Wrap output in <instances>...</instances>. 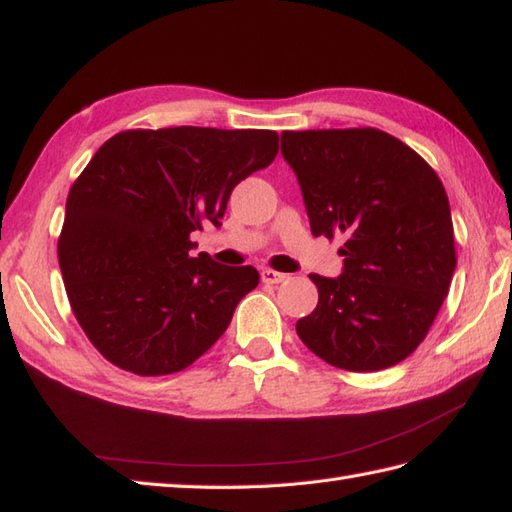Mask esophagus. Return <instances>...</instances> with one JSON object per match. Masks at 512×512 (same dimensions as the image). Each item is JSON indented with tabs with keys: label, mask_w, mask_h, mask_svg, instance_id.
Wrapping results in <instances>:
<instances>
[{
	"label": "esophagus",
	"mask_w": 512,
	"mask_h": 512,
	"mask_svg": "<svg viewBox=\"0 0 512 512\" xmlns=\"http://www.w3.org/2000/svg\"><path fill=\"white\" fill-rule=\"evenodd\" d=\"M286 279H288V275L277 273V270H270V268L262 270V281H264V284L275 286V284H281V281H286Z\"/></svg>",
	"instance_id": "obj_1"
}]
</instances>
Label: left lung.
<instances>
[{
	"label": "left lung",
	"instance_id": "obj_1",
	"mask_svg": "<svg viewBox=\"0 0 512 512\" xmlns=\"http://www.w3.org/2000/svg\"><path fill=\"white\" fill-rule=\"evenodd\" d=\"M314 237H343L339 277L310 275L319 303L297 321L310 352L350 372L396 365L447 297L455 244L447 191L416 151L380 129L281 134Z\"/></svg>",
	"mask_w": 512,
	"mask_h": 512
}]
</instances>
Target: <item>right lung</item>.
Instances as JSON below:
<instances>
[{"instance_id": "1", "label": "right lung", "mask_w": 512, "mask_h": 512, "mask_svg": "<svg viewBox=\"0 0 512 512\" xmlns=\"http://www.w3.org/2000/svg\"><path fill=\"white\" fill-rule=\"evenodd\" d=\"M279 151L270 129L169 127L112 136L72 184L59 266L83 332L138 376L182 372L220 339L259 284L253 266L193 257L228 198Z\"/></svg>"}]
</instances>
